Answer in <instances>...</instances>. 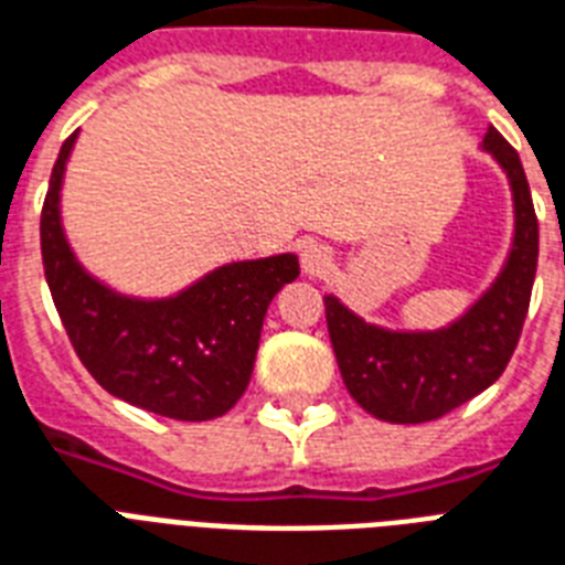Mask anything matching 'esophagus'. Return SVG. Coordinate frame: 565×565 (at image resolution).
Returning <instances> with one entry per match:
<instances>
[{"label":"esophagus","mask_w":565,"mask_h":565,"mask_svg":"<svg viewBox=\"0 0 565 565\" xmlns=\"http://www.w3.org/2000/svg\"><path fill=\"white\" fill-rule=\"evenodd\" d=\"M301 273L311 275V278H320L334 266V257L322 243H305L301 245Z\"/></svg>","instance_id":"esophagus-1"}]
</instances>
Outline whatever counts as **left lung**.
Listing matches in <instances>:
<instances>
[{
  "label": "left lung",
  "mask_w": 565,
  "mask_h": 565,
  "mask_svg": "<svg viewBox=\"0 0 565 565\" xmlns=\"http://www.w3.org/2000/svg\"><path fill=\"white\" fill-rule=\"evenodd\" d=\"M480 148L510 180L515 231L503 269L471 308L441 329H385L326 296V322L343 385L364 412L387 424H426L498 382L531 305L540 225L519 153L494 127Z\"/></svg>",
  "instance_id": "1"
}]
</instances>
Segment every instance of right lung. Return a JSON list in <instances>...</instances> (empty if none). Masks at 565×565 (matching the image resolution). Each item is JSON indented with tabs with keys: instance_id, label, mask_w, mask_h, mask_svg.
I'll return each mask as SVG.
<instances>
[{
	"instance_id": "1",
	"label": "right lung",
	"mask_w": 565,
	"mask_h": 565,
	"mask_svg": "<svg viewBox=\"0 0 565 565\" xmlns=\"http://www.w3.org/2000/svg\"><path fill=\"white\" fill-rule=\"evenodd\" d=\"M76 136L58 150L41 213L43 273L73 350L129 406L174 420L222 417L248 387L266 308L299 278V257L215 266L162 299L115 290L79 264L64 234L62 186Z\"/></svg>"
}]
</instances>
